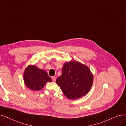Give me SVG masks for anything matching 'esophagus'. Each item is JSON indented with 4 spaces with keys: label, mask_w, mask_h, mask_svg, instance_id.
Wrapping results in <instances>:
<instances>
[{
    "label": "esophagus",
    "mask_w": 126,
    "mask_h": 126,
    "mask_svg": "<svg viewBox=\"0 0 126 126\" xmlns=\"http://www.w3.org/2000/svg\"><path fill=\"white\" fill-rule=\"evenodd\" d=\"M52 79L53 82H55V80H56V77H52Z\"/></svg>",
    "instance_id": "1"
}]
</instances>
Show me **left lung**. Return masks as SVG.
<instances>
[{"label":"left lung","instance_id":"left-lung-1","mask_svg":"<svg viewBox=\"0 0 126 126\" xmlns=\"http://www.w3.org/2000/svg\"><path fill=\"white\" fill-rule=\"evenodd\" d=\"M93 75L86 65L78 62L65 63L62 75L56 83L64 94L70 99H77L86 95L91 88Z\"/></svg>","mask_w":126,"mask_h":126}]
</instances>
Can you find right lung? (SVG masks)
<instances>
[{
  "label": "right lung",
  "instance_id": "right-lung-1",
  "mask_svg": "<svg viewBox=\"0 0 126 126\" xmlns=\"http://www.w3.org/2000/svg\"><path fill=\"white\" fill-rule=\"evenodd\" d=\"M23 77L26 86L34 91L41 89L47 82H52L45 70L32 65H29L25 69Z\"/></svg>",
  "mask_w": 126,
  "mask_h": 126
}]
</instances>
